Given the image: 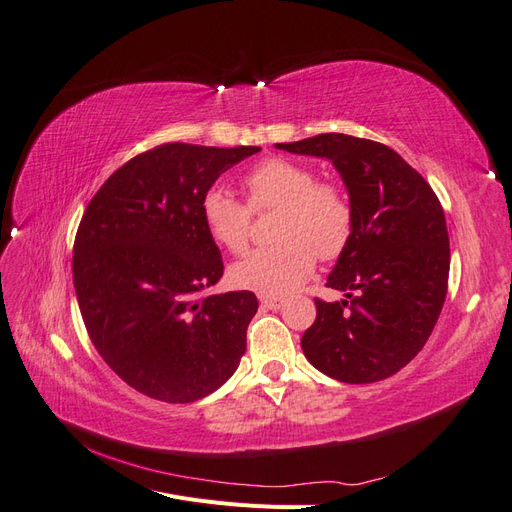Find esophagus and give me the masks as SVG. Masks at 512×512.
<instances>
[{
  "label": "esophagus",
  "instance_id": "34e87169",
  "mask_svg": "<svg viewBox=\"0 0 512 512\" xmlns=\"http://www.w3.org/2000/svg\"><path fill=\"white\" fill-rule=\"evenodd\" d=\"M284 303L286 301L282 297H265V294H262V297H260V305L265 307V309H273V312H275V309H282Z\"/></svg>",
  "mask_w": 512,
  "mask_h": 512
}]
</instances>
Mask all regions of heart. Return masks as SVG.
<instances>
[{"mask_svg": "<svg viewBox=\"0 0 512 512\" xmlns=\"http://www.w3.org/2000/svg\"><path fill=\"white\" fill-rule=\"evenodd\" d=\"M243 185L247 205L222 188L207 190L200 200L209 237L232 254H241L250 243L252 211H280L273 228L280 243L235 262L230 269L235 286L280 297L314 273L316 256L335 260L346 252L354 232V207L337 183L316 181L305 164L269 158L247 173Z\"/></svg>", "mask_w": 512, "mask_h": 512, "instance_id": "b5f03b06", "label": "heart"}]
</instances>
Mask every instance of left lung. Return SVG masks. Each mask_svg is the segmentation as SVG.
<instances>
[{"mask_svg": "<svg viewBox=\"0 0 512 512\" xmlns=\"http://www.w3.org/2000/svg\"><path fill=\"white\" fill-rule=\"evenodd\" d=\"M277 149L327 158L354 207V232L316 301L301 348L322 374L348 384L389 378L423 350L446 299L451 247L431 185L397 151L369 138L318 134Z\"/></svg>", "mask_w": 512, "mask_h": 512, "instance_id": "obj_1", "label": "left lung"}]
</instances>
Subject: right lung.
<instances>
[{
	"mask_svg": "<svg viewBox=\"0 0 512 512\" xmlns=\"http://www.w3.org/2000/svg\"><path fill=\"white\" fill-rule=\"evenodd\" d=\"M260 147L158 145L117 168L76 230L72 275L81 316L106 365L151 399L188 404L235 374L250 290L209 294L224 262L200 200Z\"/></svg>",
	"mask_w": 512,
	"mask_h": 512,
	"instance_id": "add662e5",
	"label": "right lung"
}]
</instances>
